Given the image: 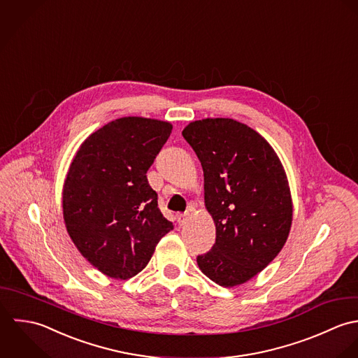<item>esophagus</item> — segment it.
Segmentation results:
<instances>
[{
    "mask_svg": "<svg viewBox=\"0 0 358 358\" xmlns=\"http://www.w3.org/2000/svg\"><path fill=\"white\" fill-rule=\"evenodd\" d=\"M188 218H189L188 213H180V215H177V221H178L180 225H184L188 221Z\"/></svg>",
    "mask_w": 358,
    "mask_h": 358,
    "instance_id": "obj_1",
    "label": "esophagus"
}]
</instances>
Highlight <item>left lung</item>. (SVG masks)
Listing matches in <instances>:
<instances>
[{
  "label": "left lung",
  "instance_id": "8db88e82",
  "mask_svg": "<svg viewBox=\"0 0 358 358\" xmlns=\"http://www.w3.org/2000/svg\"><path fill=\"white\" fill-rule=\"evenodd\" d=\"M182 137L199 157L215 242L196 257L220 286L241 285L266 268L285 245L292 199L282 164L259 133L232 119L188 124Z\"/></svg>",
  "mask_w": 358,
  "mask_h": 358
}]
</instances>
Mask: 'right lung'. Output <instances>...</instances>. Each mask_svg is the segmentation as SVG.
<instances>
[{
  "instance_id": "obj_1",
  "label": "right lung",
  "mask_w": 358,
  "mask_h": 358,
  "mask_svg": "<svg viewBox=\"0 0 358 358\" xmlns=\"http://www.w3.org/2000/svg\"><path fill=\"white\" fill-rule=\"evenodd\" d=\"M171 129L167 122L122 117L92 133L73 159L64 185L65 224L80 253L110 278L143 271L173 229L146 178Z\"/></svg>"
}]
</instances>
